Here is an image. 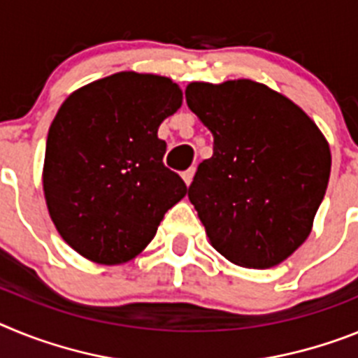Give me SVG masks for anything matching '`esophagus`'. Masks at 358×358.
<instances>
[{"mask_svg": "<svg viewBox=\"0 0 358 358\" xmlns=\"http://www.w3.org/2000/svg\"><path fill=\"white\" fill-rule=\"evenodd\" d=\"M182 178H183V182H185V185H191L192 178H194V169L185 171V173L182 175Z\"/></svg>", "mask_w": 358, "mask_h": 358, "instance_id": "34e87169", "label": "esophagus"}]
</instances>
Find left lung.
I'll list each match as a JSON object with an SVG mask.
<instances>
[{
	"label": "left lung",
	"instance_id": "left-lung-1",
	"mask_svg": "<svg viewBox=\"0 0 358 358\" xmlns=\"http://www.w3.org/2000/svg\"><path fill=\"white\" fill-rule=\"evenodd\" d=\"M191 111L213 133L189 200L210 245L245 268H270L306 241L331 171L328 141L290 99L250 79L189 83Z\"/></svg>",
	"mask_w": 358,
	"mask_h": 358
}]
</instances>
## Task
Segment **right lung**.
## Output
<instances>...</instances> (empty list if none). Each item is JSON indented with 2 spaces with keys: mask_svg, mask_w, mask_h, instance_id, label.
<instances>
[{
  "mask_svg": "<svg viewBox=\"0 0 358 358\" xmlns=\"http://www.w3.org/2000/svg\"><path fill=\"white\" fill-rule=\"evenodd\" d=\"M169 77L119 71L76 90L48 129L43 191L61 238L99 265L151 243L187 187L164 166L158 127L182 106Z\"/></svg>",
  "mask_w": 358,
  "mask_h": 358,
  "instance_id": "add662e5",
  "label": "right lung"
}]
</instances>
